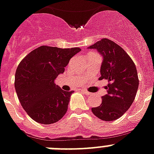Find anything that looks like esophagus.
<instances>
[{"instance_id":"esophagus-1","label":"esophagus","mask_w":154,"mask_h":154,"mask_svg":"<svg viewBox=\"0 0 154 154\" xmlns=\"http://www.w3.org/2000/svg\"><path fill=\"white\" fill-rule=\"evenodd\" d=\"M82 92H83L85 95H86V96H90V95H91L90 92H88V91H85V90H82Z\"/></svg>"}]
</instances>
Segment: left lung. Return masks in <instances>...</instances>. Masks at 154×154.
<instances>
[{"label":"left lung","instance_id":"obj_1","mask_svg":"<svg viewBox=\"0 0 154 154\" xmlns=\"http://www.w3.org/2000/svg\"><path fill=\"white\" fill-rule=\"evenodd\" d=\"M88 48L97 50L103 57L99 79L108 82L105 87L107 93L92 112L103 121L116 120L129 109L135 98L139 84L135 64L122 47L107 38Z\"/></svg>","mask_w":154,"mask_h":154}]
</instances>
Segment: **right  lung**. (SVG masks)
Instances as JSON below:
<instances>
[{"label":"right lung","instance_id":"add662e5","mask_svg":"<svg viewBox=\"0 0 154 154\" xmlns=\"http://www.w3.org/2000/svg\"><path fill=\"white\" fill-rule=\"evenodd\" d=\"M79 47L62 49L42 46L32 51L16 69L15 88L25 112L35 122L52 124L67 112L73 91L66 92L54 81L64 73Z\"/></svg>","mask_w":154,"mask_h":154}]
</instances>
